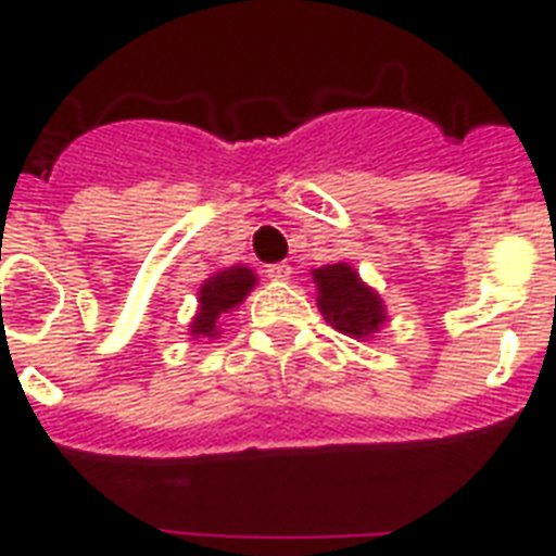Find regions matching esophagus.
Instances as JSON below:
<instances>
[{"mask_svg": "<svg viewBox=\"0 0 556 556\" xmlns=\"http://www.w3.org/2000/svg\"><path fill=\"white\" fill-rule=\"evenodd\" d=\"M265 274H268V279H274V282H288L294 270H291V265H286V262H277V265H268Z\"/></svg>", "mask_w": 556, "mask_h": 556, "instance_id": "1", "label": "esophagus"}]
</instances>
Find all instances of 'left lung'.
Masks as SVG:
<instances>
[{
    "mask_svg": "<svg viewBox=\"0 0 556 556\" xmlns=\"http://www.w3.org/2000/svg\"><path fill=\"white\" fill-rule=\"evenodd\" d=\"M317 286V308L331 329L355 340H369L387 323V305L378 291H371L357 270L346 262L323 265L312 270Z\"/></svg>",
    "mask_w": 556,
    "mask_h": 556,
    "instance_id": "1",
    "label": "left lung"
}]
</instances>
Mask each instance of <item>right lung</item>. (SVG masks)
Wrapping results in <instances>:
<instances>
[{
	"mask_svg": "<svg viewBox=\"0 0 556 556\" xmlns=\"http://www.w3.org/2000/svg\"><path fill=\"white\" fill-rule=\"evenodd\" d=\"M253 286H256V274L244 265H233L204 279V286L199 288V312L190 323L192 338H216L218 317L233 312L251 294Z\"/></svg>",
	"mask_w": 556,
	"mask_h": 556,
	"instance_id": "right-lung-1",
	"label": "right lung"
}]
</instances>
